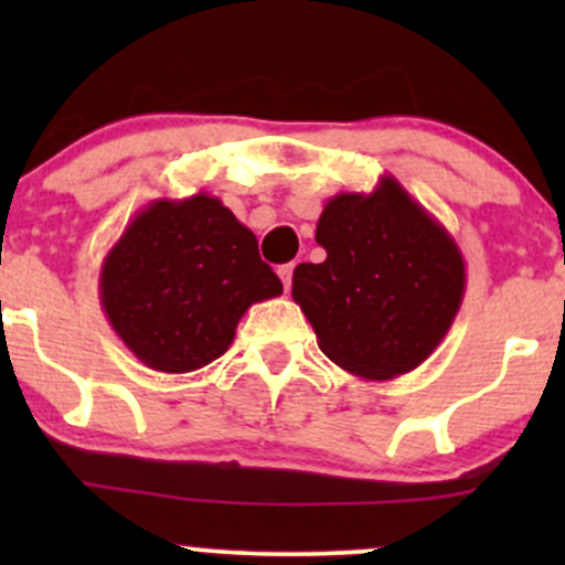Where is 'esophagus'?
Masks as SVG:
<instances>
[{
	"instance_id": "esophagus-1",
	"label": "esophagus",
	"mask_w": 565,
	"mask_h": 565,
	"mask_svg": "<svg viewBox=\"0 0 565 565\" xmlns=\"http://www.w3.org/2000/svg\"><path fill=\"white\" fill-rule=\"evenodd\" d=\"M291 274H295V263H287V265H281V268H278V276H281L284 289L291 287Z\"/></svg>"
}]
</instances>
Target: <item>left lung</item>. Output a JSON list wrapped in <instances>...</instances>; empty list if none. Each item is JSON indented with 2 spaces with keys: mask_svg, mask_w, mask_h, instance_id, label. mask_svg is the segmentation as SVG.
<instances>
[{
  "mask_svg": "<svg viewBox=\"0 0 565 565\" xmlns=\"http://www.w3.org/2000/svg\"><path fill=\"white\" fill-rule=\"evenodd\" d=\"M316 242L327 260L297 265L291 297L323 355L364 380H393L423 364L465 297V257L451 233L382 174L372 193L327 201Z\"/></svg>",
  "mask_w": 565,
  "mask_h": 565,
  "instance_id": "1",
  "label": "left lung"
}]
</instances>
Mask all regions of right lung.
Segmentation results:
<instances>
[{
  "label": "right lung",
  "mask_w": 565,
  "mask_h": 565,
  "mask_svg": "<svg viewBox=\"0 0 565 565\" xmlns=\"http://www.w3.org/2000/svg\"><path fill=\"white\" fill-rule=\"evenodd\" d=\"M97 287L119 340L164 374L212 364L246 310L284 291L255 233L210 193L140 210L108 249Z\"/></svg>",
  "instance_id": "add662e5"
}]
</instances>
